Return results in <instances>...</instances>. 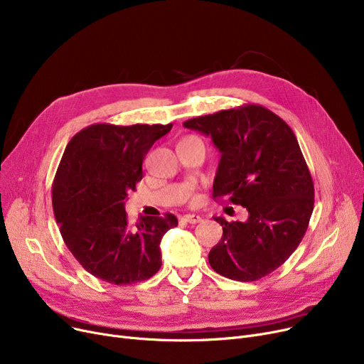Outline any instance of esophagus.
<instances>
[{
  "label": "esophagus",
  "instance_id": "obj_1",
  "mask_svg": "<svg viewBox=\"0 0 364 364\" xmlns=\"http://www.w3.org/2000/svg\"><path fill=\"white\" fill-rule=\"evenodd\" d=\"M183 220L188 224H198V223L202 221V218L199 215H195V214H187V215L183 217Z\"/></svg>",
  "mask_w": 364,
  "mask_h": 364
}]
</instances>
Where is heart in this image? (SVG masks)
<instances>
[{
    "instance_id": "b5f03b06",
    "label": "heart",
    "mask_w": 364,
    "mask_h": 364,
    "mask_svg": "<svg viewBox=\"0 0 364 364\" xmlns=\"http://www.w3.org/2000/svg\"><path fill=\"white\" fill-rule=\"evenodd\" d=\"M187 139H192V137H184V139H183V140H187Z\"/></svg>"
}]
</instances>
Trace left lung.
I'll return each instance as SVG.
<instances>
[{
  "label": "left lung",
  "instance_id": "8db88e82",
  "mask_svg": "<svg viewBox=\"0 0 364 364\" xmlns=\"http://www.w3.org/2000/svg\"><path fill=\"white\" fill-rule=\"evenodd\" d=\"M186 128L209 136L221 153L214 199L246 208L247 220L223 225L208 261L232 280L270 274L301 243L313 214L314 186L291 127L258 105L188 119Z\"/></svg>",
  "mask_w": 364,
  "mask_h": 364
}]
</instances>
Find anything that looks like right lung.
I'll return each mask as SVG.
<instances>
[{"instance_id":"1","label":"right lung","mask_w":364,"mask_h":364,"mask_svg":"<svg viewBox=\"0 0 364 364\" xmlns=\"http://www.w3.org/2000/svg\"><path fill=\"white\" fill-rule=\"evenodd\" d=\"M171 128L94 124L66 146L53 183L54 217L68 250L97 279L131 284L161 269L159 245L177 218L141 217L129 225L125 199L143 178L147 151Z\"/></svg>"}]
</instances>
